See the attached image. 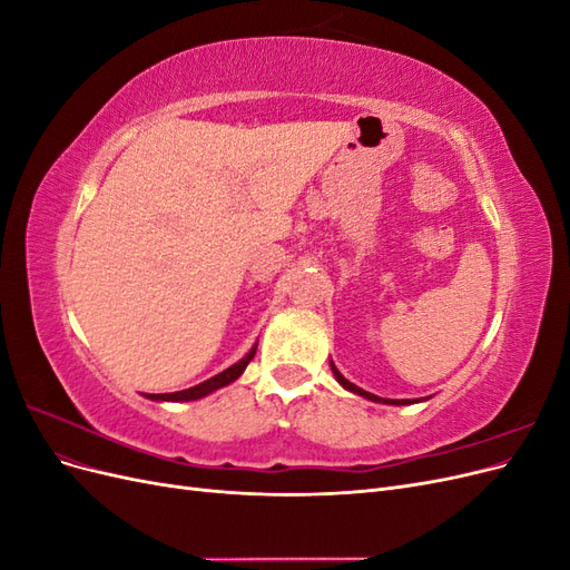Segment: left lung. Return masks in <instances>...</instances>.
<instances>
[{"mask_svg": "<svg viewBox=\"0 0 570 570\" xmlns=\"http://www.w3.org/2000/svg\"><path fill=\"white\" fill-rule=\"evenodd\" d=\"M333 366V364H331ZM333 373H335V377H337V383L342 385V387H347L350 392H354V394H361V396H366V400H371V402H385V404H411V400H381V396H375V394H371V392H366V390H361V387H356L354 383H350L347 377H344L335 366H333Z\"/></svg>", "mask_w": 570, "mask_h": 570, "instance_id": "left-lung-1", "label": "left lung"}]
</instances>
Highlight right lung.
<instances>
[{"label":"right lung","instance_id":"right-lung-1","mask_svg":"<svg viewBox=\"0 0 570 570\" xmlns=\"http://www.w3.org/2000/svg\"><path fill=\"white\" fill-rule=\"evenodd\" d=\"M254 354H256V347H252V352H249L243 361H237L235 366L226 368L223 373L209 377V381H204V383H199V385H195V387H189V390L168 392V394H147V396H149V400H154V402H189V400H199V396H206L209 392H214V390H218V387H223V385H228V383L237 381V377L243 375V371L247 368L249 361L254 358Z\"/></svg>","mask_w":570,"mask_h":570}]
</instances>
